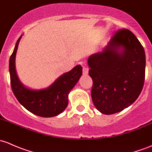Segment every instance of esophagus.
<instances>
[{"label":"esophagus","instance_id":"esophagus-1","mask_svg":"<svg viewBox=\"0 0 152 152\" xmlns=\"http://www.w3.org/2000/svg\"><path fill=\"white\" fill-rule=\"evenodd\" d=\"M88 74V69L87 68V67H83V75H87Z\"/></svg>","mask_w":152,"mask_h":152}]
</instances>
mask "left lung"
<instances>
[{
    "instance_id": "left-lung-1",
    "label": "left lung",
    "mask_w": 152,
    "mask_h": 152,
    "mask_svg": "<svg viewBox=\"0 0 152 152\" xmlns=\"http://www.w3.org/2000/svg\"><path fill=\"white\" fill-rule=\"evenodd\" d=\"M88 64L92 101L102 113L120 112L137 99L144 84L146 56L130 31H117L102 52L89 56Z\"/></svg>"
}]
</instances>
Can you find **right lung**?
I'll return each instance as SVG.
<instances>
[{
	"label": "right lung",
	"mask_w": 152,
	"mask_h": 152,
	"mask_svg": "<svg viewBox=\"0 0 152 152\" xmlns=\"http://www.w3.org/2000/svg\"><path fill=\"white\" fill-rule=\"evenodd\" d=\"M17 41L15 50L9 59V74L12 91L19 102L26 109L41 117H53L59 115L68 104V95L82 75L83 67L77 65L69 72L59 76L45 88L32 89L24 85L19 79L15 68V58L18 45L22 38Z\"/></svg>",
	"instance_id": "1"
}]
</instances>
